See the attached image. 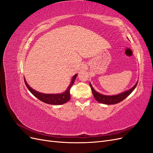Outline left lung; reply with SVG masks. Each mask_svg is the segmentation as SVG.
Segmentation results:
<instances>
[{"label":"left lung","instance_id":"obj_1","mask_svg":"<svg viewBox=\"0 0 153 153\" xmlns=\"http://www.w3.org/2000/svg\"><path fill=\"white\" fill-rule=\"evenodd\" d=\"M137 83L138 82H137L136 84L129 90L125 91L123 92V93L117 94V95H114V96H106V95L100 94L99 92H96L94 89V88L91 84V83H90V86L91 88L92 94H93V96L96 101H98V102L101 103H103L106 105H114V104H116L121 102V101H122L125 98H127V97L134 91V89H135V87L137 85Z\"/></svg>","mask_w":153,"mask_h":153}]
</instances>
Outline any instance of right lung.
Returning a JSON list of instances; mask_svg holds the SVG:
<instances>
[{"label":"right lung","mask_w":153,"mask_h":153,"mask_svg":"<svg viewBox=\"0 0 153 153\" xmlns=\"http://www.w3.org/2000/svg\"><path fill=\"white\" fill-rule=\"evenodd\" d=\"M77 76V74L74 75L72 78L71 82L70 84L67 88L66 91H64L63 93L61 94H44L41 93V92H39L34 90L28 85L27 84L25 79L24 78L25 84L28 88V89L31 93L33 94L36 98L39 99L40 101H43V102L50 104V105H62L65 103L70 100V89L72 87L73 84H74V82H75L76 78Z\"/></svg>","instance_id":"add662e5"}]
</instances>
